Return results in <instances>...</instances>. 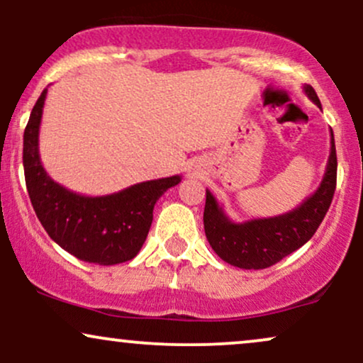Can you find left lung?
I'll return each mask as SVG.
<instances>
[{"mask_svg": "<svg viewBox=\"0 0 363 363\" xmlns=\"http://www.w3.org/2000/svg\"><path fill=\"white\" fill-rule=\"evenodd\" d=\"M303 90L307 97L320 107L314 89L306 85ZM336 169H338V160H336L335 136L331 131V153L318 191L294 211L272 218L249 220L244 223L230 222L215 196L206 189L203 222L211 249L225 262L242 269H264L277 264L283 257L302 247L319 228L335 196Z\"/></svg>", "mask_w": 363, "mask_h": 363, "instance_id": "8db88e82", "label": "left lung"}]
</instances>
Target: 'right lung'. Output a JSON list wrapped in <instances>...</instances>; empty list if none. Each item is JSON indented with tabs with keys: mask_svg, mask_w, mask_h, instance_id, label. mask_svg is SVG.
Segmentation results:
<instances>
[{
	"mask_svg": "<svg viewBox=\"0 0 363 363\" xmlns=\"http://www.w3.org/2000/svg\"><path fill=\"white\" fill-rule=\"evenodd\" d=\"M44 89L23 133L25 184L49 237L78 259L95 264H119L140 252L153 220V206L181 176L140 182L107 196H82L54 182L39 157V126Z\"/></svg>",
	"mask_w": 363,
	"mask_h": 363,
	"instance_id": "obj_1",
	"label": "right lung"
}]
</instances>
